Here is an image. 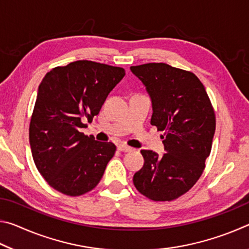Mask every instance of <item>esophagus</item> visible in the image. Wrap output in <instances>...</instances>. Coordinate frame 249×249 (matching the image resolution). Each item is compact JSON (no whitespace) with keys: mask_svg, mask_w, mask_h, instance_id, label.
I'll list each match as a JSON object with an SVG mask.
<instances>
[{"mask_svg":"<svg viewBox=\"0 0 249 249\" xmlns=\"http://www.w3.org/2000/svg\"><path fill=\"white\" fill-rule=\"evenodd\" d=\"M119 149L121 151H130L133 148H132V147L127 146V145H125V144H121V145H119Z\"/></svg>","mask_w":249,"mask_h":249,"instance_id":"34e87169","label":"esophagus"}]
</instances>
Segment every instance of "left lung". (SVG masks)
Returning <instances> with one entry per match:
<instances>
[{"instance_id": "1", "label": "left lung", "mask_w": 249, "mask_h": 249, "mask_svg": "<svg viewBox=\"0 0 249 249\" xmlns=\"http://www.w3.org/2000/svg\"><path fill=\"white\" fill-rule=\"evenodd\" d=\"M144 84L153 115L150 124L165 130L166 154L141 150L144 166L133 177L142 195L171 201L200 178L212 148L215 115L205 88L196 74L162 62L130 67Z\"/></svg>"}]
</instances>
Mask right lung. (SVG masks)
<instances>
[{"instance_id":"obj_1","label":"right lung","mask_w":249,"mask_h":249,"mask_svg":"<svg viewBox=\"0 0 249 249\" xmlns=\"http://www.w3.org/2000/svg\"><path fill=\"white\" fill-rule=\"evenodd\" d=\"M125 70L89 60L70 62L46 73L29 125L36 168L50 187L67 196L91 191L116 150L113 142L86 136L83 122L98 115Z\"/></svg>"}]
</instances>
